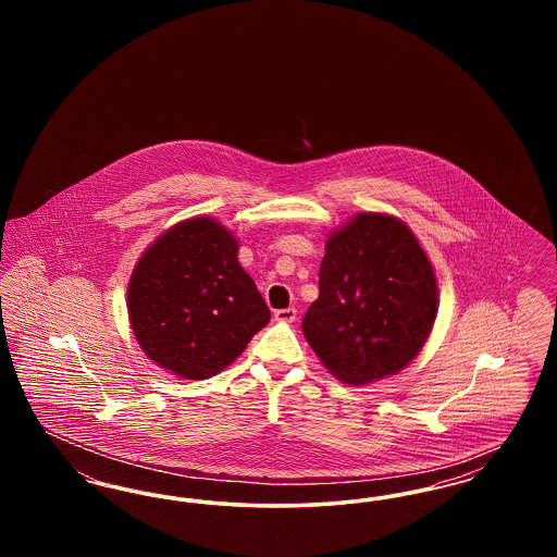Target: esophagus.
I'll return each instance as SVG.
<instances>
[{
	"instance_id": "esophagus-1",
	"label": "esophagus",
	"mask_w": 557,
	"mask_h": 557,
	"mask_svg": "<svg viewBox=\"0 0 557 557\" xmlns=\"http://www.w3.org/2000/svg\"><path fill=\"white\" fill-rule=\"evenodd\" d=\"M275 319H277V321H284V323H292V321L296 319V309H294V307L280 309V311H275Z\"/></svg>"
}]
</instances>
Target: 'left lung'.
<instances>
[{"label":"left lung","mask_w":557,"mask_h":557,"mask_svg":"<svg viewBox=\"0 0 557 557\" xmlns=\"http://www.w3.org/2000/svg\"><path fill=\"white\" fill-rule=\"evenodd\" d=\"M436 311L434 269L413 232L391 214L361 212L325 244L302 332L338 380L368 384L422 350Z\"/></svg>","instance_id":"left-lung-1"}]
</instances>
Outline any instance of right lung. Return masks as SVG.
<instances>
[{
    "mask_svg": "<svg viewBox=\"0 0 557 557\" xmlns=\"http://www.w3.org/2000/svg\"><path fill=\"white\" fill-rule=\"evenodd\" d=\"M127 309L144 352L187 380L225 370L271 319L238 263V239L209 216L173 225L144 252Z\"/></svg>",
    "mask_w": 557,
    "mask_h": 557,
    "instance_id": "right-lung-1",
    "label": "right lung"
}]
</instances>
